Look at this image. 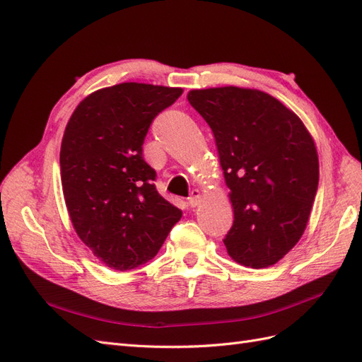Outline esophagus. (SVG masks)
<instances>
[{
	"mask_svg": "<svg viewBox=\"0 0 362 362\" xmlns=\"http://www.w3.org/2000/svg\"><path fill=\"white\" fill-rule=\"evenodd\" d=\"M201 201H202V193L198 189H194L192 192V196L189 198V205L192 208H194V206H198L201 204Z\"/></svg>",
	"mask_w": 362,
	"mask_h": 362,
	"instance_id": "esophagus-1",
	"label": "esophagus"
}]
</instances>
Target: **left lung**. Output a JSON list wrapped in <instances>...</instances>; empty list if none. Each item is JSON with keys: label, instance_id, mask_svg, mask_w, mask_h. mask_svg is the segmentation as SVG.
<instances>
[{"label": "left lung", "instance_id": "obj_1", "mask_svg": "<svg viewBox=\"0 0 362 362\" xmlns=\"http://www.w3.org/2000/svg\"><path fill=\"white\" fill-rule=\"evenodd\" d=\"M187 100L213 131L229 189L228 255L252 269L276 264L310 218L319 185L313 136L298 115L258 89H194Z\"/></svg>", "mask_w": 362, "mask_h": 362}]
</instances>
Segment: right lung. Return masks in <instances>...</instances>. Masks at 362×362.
<instances>
[{
	"mask_svg": "<svg viewBox=\"0 0 362 362\" xmlns=\"http://www.w3.org/2000/svg\"><path fill=\"white\" fill-rule=\"evenodd\" d=\"M181 87L120 83L95 90L76 105L64 128L60 173L76 235L115 270L154 258L182 211L160 196L144 141Z\"/></svg>",
	"mask_w": 362,
	"mask_h": 362,
	"instance_id": "obj_1",
	"label": "right lung"
}]
</instances>
